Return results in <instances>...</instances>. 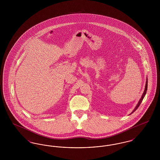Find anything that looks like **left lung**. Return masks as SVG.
<instances>
[{
	"instance_id": "8db88e82",
	"label": "left lung",
	"mask_w": 160,
	"mask_h": 160,
	"mask_svg": "<svg viewBox=\"0 0 160 160\" xmlns=\"http://www.w3.org/2000/svg\"><path fill=\"white\" fill-rule=\"evenodd\" d=\"M147 89H148V79H147V80H146V86H145V91H144V92H143V95H142V98H141V99H140V101H138V104H137V106L135 107V108L134 109V110H133V112H132V113H132L133 112H134L136 110H137V108H138V107H139V106L140 105V104H141V102H142V101H143V99L144 98V97H145V94L146 93V91H147Z\"/></svg>"
}]
</instances>
